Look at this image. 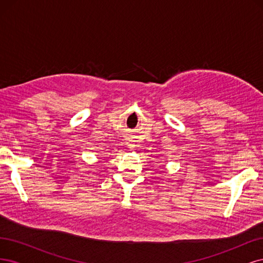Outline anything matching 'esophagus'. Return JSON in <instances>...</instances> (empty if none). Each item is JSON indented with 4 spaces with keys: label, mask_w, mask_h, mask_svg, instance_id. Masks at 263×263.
I'll list each match as a JSON object with an SVG mask.
<instances>
[{
    "label": "esophagus",
    "mask_w": 263,
    "mask_h": 263,
    "mask_svg": "<svg viewBox=\"0 0 263 263\" xmlns=\"http://www.w3.org/2000/svg\"><path fill=\"white\" fill-rule=\"evenodd\" d=\"M128 146H129V148H134V146H135V145H133L132 142H129V145H128Z\"/></svg>",
    "instance_id": "esophagus-1"
}]
</instances>
